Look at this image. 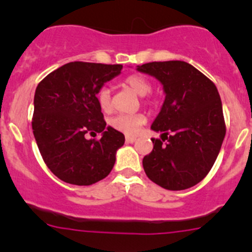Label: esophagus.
Returning <instances> with one entry per match:
<instances>
[{
    "mask_svg": "<svg viewBox=\"0 0 252 252\" xmlns=\"http://www.w3.org/2000/svg\"><path fill=\"white\" fill-rule=\"evenodd\" d=\"M135 140H136L135 136H130V135H126V142H134Z\"/></svg>",
    "mask_w": 252,
    "mask_h": 252,
    "instance_id": "obj_1",
    "label": "esophagus"
}]
</instances>
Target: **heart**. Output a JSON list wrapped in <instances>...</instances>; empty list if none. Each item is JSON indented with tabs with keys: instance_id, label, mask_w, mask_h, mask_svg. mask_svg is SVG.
<instances>
[{
	"instance_id": "1",
	"label": "heart",
	"mask_w": 252,
	"mask_h": 252,
	"mask_svg": "<svg viewBox=\"0 0 252 252\" xmlns=\"http://www.w3.org/2000/svg\"><path fill=\"white\" fill-rule=\"evenodd\" d=\"M124 86L135 93L139 96H145L147 94L151 93L152 84L146 77L139 73H134V74L128 75L123 81ZM97 103L100 106L101 111L105 113H110L113 108V103H112V96L111 91L108 88H101L97 93ZM145 116L141 113H134V114H118V116L113 117L110 121L111 126L116 130L123 131L126 134H136L140 128L145 124Z\"/></svg>"
}]
</instances>
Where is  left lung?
<instances>
[{
	"instance_id": "left-lung-1",
	"label": "left lung",
	"mask_w": 252,
	"mask_h": 252,
	"mask_svg": "<svg viewBox=\"0 0 252 252\" xmlns=\"http://www.w3.org/2000/svg\"><path fill=\"white\" fill-rule=\"evenodd\" d=\"M138 70L158 79L166 93L151 126L161 139H152L154 149L142 159L145 173L167 190L194 187L211 171L225 136L217 88L183 61L145 63Z\"/></svg>"
}]
</instances>
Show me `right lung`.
<instances>
[{
    "instance_id": "add662e5",
    "label": "right lung",
    "mask_w": 252,
    "mask_h": 252,
    "mask_svg": "<svg viewBox=\"0 0 252 252\" xmlns=\"http://www.w3.org/2000/svg\"><path fill=\"white\" fill-rule=\"evenodd\" d=\"M122 64L70 62L45 77L34 97L32 133L42 159L61 180L91 185L110 174L124 135L106 122L97 93ZM103 136L88 141L86 133Z\"/></svg>"
}]
</instances>
